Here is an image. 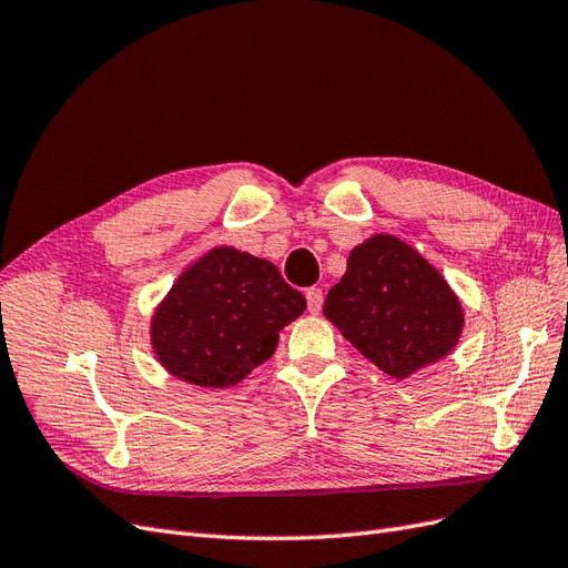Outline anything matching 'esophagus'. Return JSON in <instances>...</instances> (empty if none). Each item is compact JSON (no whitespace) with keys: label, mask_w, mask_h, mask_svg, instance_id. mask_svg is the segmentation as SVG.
<instances>
[{"label":"esophagus","mask_w":568,"mask_h":568,"mask_svg":"<svg viewBox=\"0 0 568 568\" xmlns=\"http://www.w3.org/2000/svg\"><path fill=\"white\" fill-rule=\"evenodd\" d=\"M305 298H307V313L311 315H317L320 311H322V288H317V286H311L305 291Z\"/></svg>","instance_id":"1"}]
</instances>
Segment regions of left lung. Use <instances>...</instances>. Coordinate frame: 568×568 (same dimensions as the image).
Wrapping results in <instances>:
<instances>
[{
	"label": "left lung",
	"mask_w": 568,
	"mask_h": 568,
	"mask_svg": "<svg viewBox=\"0 0 568 568\" xmlns=\"http://www.w3.org/2000/svg\"><path fill=\"white\" fill-rule=\"evenodd\" d=\"M324 317L393 379L450 355L464 326L450 284L393 234L351 251L346 274L324 298Z\"/></svg>",
	"instance_id": "8db88e82"
}]
</instances>
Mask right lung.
<instances>
[{
    "label": "right lung",
    "instance_id": "right-lung-1",
    "mask_svg": "<svg viewBox=\"0 0 568 568\" xmlns=\"http://www.w3.org/2000/svg\"><path fill=\"white\" fill-rule=\"evenodd\" d=\"M305 298L270 261L217 246L189 265L151 317V348L178 379L234 386L277 348Z\"/></svg>",
    "mask_w": 568,
    "mask_h": 568
}]
</instances>
